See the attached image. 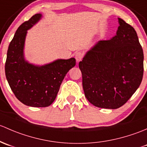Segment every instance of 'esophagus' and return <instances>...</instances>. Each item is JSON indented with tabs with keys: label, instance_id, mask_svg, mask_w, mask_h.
I'll return each instance as SVG.
<instances>
[{
	"label": "esophagus",
	"instance_id": "esophagus-1",
	"mask_svg": "<svg viewBox=\"0 0 147 147\" xmlns=\"http://www.w3.org/2000/svg\"><path fill=\"white\" fill-rule=\"evenodd\" d=\"M83 57H84V54H83L81 51H77V52L75 54V59H76V61H78H78H81Z\"/></svg>",
	"mask_w": 147,
	"mask_h": 147
}]
</instances>
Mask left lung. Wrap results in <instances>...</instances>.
Instances as JSON below:
<instances>
[{
  "instance_id": "8db88e82",
  "label": "left lung",
  "mask_w": 147,
  "mask_h": 147,
  "mask_svg": "<svg viewBox=\"0 0 147 147\" xmlns=\"http://www.w3.org/2000/svg\"><path fill=\"white\" fill-rule=\"evenodd\" d=\"M118 22L116 35L97 42L78 64L85 96L101 108L122 106L143 78V49L137 32L121 18Z\"/></svg>"
}]
</instances>
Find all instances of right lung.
Returning <instances> with one entry per match:
<instances>
[{"instance_id": "add662e5", "label": "right lung", "mask_w": 147, "mask_h": 147, "mask_svg": "<svg viewBox=\"0 0 147 147\" xmlns=\"http://www.w3.org/2000/svg\"><path fill=\"white\" fill-rule=\"evenodd\" d=\"M41 18L40 13L35 14L18 28L7 49L5 71L12 91L21 102L28 106L44 107L54 101L63 78L76 65V59H57L43 66H36L25 59L28 30Z\"/></svg>"}]
</instances>
